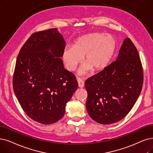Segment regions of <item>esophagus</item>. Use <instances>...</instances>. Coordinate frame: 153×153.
Wrapping results in <instances>:
<instances>
[{
    "label": "esophagus",
    "instance_id": "obj_1",
    "mask_svg": "<svg viewBox=\"0 0 153 153\" xmlns=\"http://www.w3.org/2000/svg\"><path fill=\"white\" fill-rule=\"evenodd\" d=\"M77 82H78V87H79L83 88L84 87V85H85L84 81L83 80H82L81 78H77Z\"/></svg>",
    "mask_w": 153,
    "mask_h": 153
}]
</instances>
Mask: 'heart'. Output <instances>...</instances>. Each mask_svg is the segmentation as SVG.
Instances as JSON below:
<instances>
[{"label":"heart","mask_w":153,"mask_h":153,"mask_svg":"<svg viewBox=\"0 0 153 153\" xmlns=\"http://www.w3.org/2000/svg\"><path fill=\"white\" fill-rule=\"evenodd\" d=\"M115 42L111 36L94 33L76 39L72 46L66 47L63 53V60L66 69L74 71L82 63L85 66L79 73L85 74L91 69L99 71L108 64L115 50Z\"/></svg>","instance_id":"heart-1"}]
</instances>
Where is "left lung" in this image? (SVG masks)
<instances>
[{
	"instance_id": "obj_1",
	"label": "left lung",
	"mask_w": 153,
	"mask_h": 153,
	"mask_svg": "<svg viewBox=\"0 0 153 153\" xmlns=\"http://www.w3.org/2000/svg\"><path fill=\"white\" fill-rule=\"evenodd\" d=\"M142 63L136 46L126 38L116 60L85 82L90 117L101 124L123 119L135 104L143 84Z\"/></svg>"
}]
</instances>
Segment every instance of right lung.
Masks as SVG:
<instances>
[{
    "label": "right lung",
    "instance_id": "obj_1",
    "mask_svg": "<svg viewBox=\"0 0 153 153\" xmlns=\"http://www.w3.org/2000/svg\"><path fill=\"white\" fill-rule=\"evenodd\" d=\"M66 42L56 28L33 33L22 46L13 75V89L27 116L42 124L62 119L78 88L76 77L65 69Z\"/></svg>",
    "mask_w": 153,
    "mask_h": 153
}]
</instances>
